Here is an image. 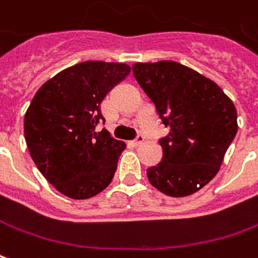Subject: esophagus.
Wrapping results in <instances>:
<instances>
[{
  "label": "esophagus",
  "mask_w": 258,
  "mask_h": 258,
  "mask_svg": "<svg viewBox=\"0 0 258 258\" xmlns=\"http://www.w3.org/2000/svg\"><path fill=\"white\" fill-rule=\"evenodd\" d=\"M144 141H145V137H144L142 134H138L137 135V138H135L134 141H133V144H134L135 147H138V145H141Z\"/></svg>",
  "instance_id": "obj_1"
}]
</instances>
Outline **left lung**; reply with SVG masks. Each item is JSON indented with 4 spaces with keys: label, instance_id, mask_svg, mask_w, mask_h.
<instances>
[{
    "label": "left lung",
    "instance_id": "8db88e82",
    "mask_svg": "<svg viewBox=\"0 0 258 258\" xmlns=\"http://www.w3.org/2000/svg\"><path fill=\"white\" fill-rule=\"evenodd\" d=\"M133 73L170 127L159 141L162 162L147 169L149 183L170 197L194 194L215 177L235 138V104L214 81L176 61L135 62Z\"/></svg>",
    "mask_w": 258,
    "mask_h": 258
}]
</instances>
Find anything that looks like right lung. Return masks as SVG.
<instances>
[{"instance_id": "right-lung-1", "label": "right lung", "mask_w": 258, "mask_h": 258, "mask_svg": "<svg viewBox=\"0 0 258 258\" xmlns=\"http://www.w3.org/2000/svg\"><path fill=\"white\" fill-rule=\"evenodd\" d=\"M131 67L85 61L62 70L39 88L29 104L25 140L37 169L61 194L86 200L110 184L125 149L107 130L100 103Z\"/></svg>"}]
</instances>
